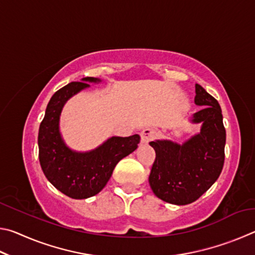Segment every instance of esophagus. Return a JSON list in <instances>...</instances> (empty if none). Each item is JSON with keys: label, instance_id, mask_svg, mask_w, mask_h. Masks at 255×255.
I'll return each mask as SVG.
<instances>
[{"label": "esophagus", "instance_id": "obj_1", "mask_svg": "<svg viewBox=\"0 0 255 255\" xmlns=\"http://www.w3.org/2000/svg\"><path fill=\"white\" fill-rule=\"evenodd\" d=\"M155 136H156V131L154 130L153 128H145L141 130L140 132V138H141V143L143 144H147L150 140L154 139Z\"/></svg>", "mask_w": 255, "mask_h": 255}]
</instances>
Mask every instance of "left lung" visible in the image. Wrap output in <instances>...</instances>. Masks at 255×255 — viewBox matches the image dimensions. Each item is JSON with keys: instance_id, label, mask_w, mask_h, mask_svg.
Returning a JSON list of instances; mask_svg holds the SVG:
<instances>
[{"instance_id": "8db88e82", "label": "left lung", "mask_w": 255, "mask_h": 255, "mask_svg": "<svg viewBox=\"0 0 255 255\" xmlns=\"http://www.w3.org/2000/svg\"><path fill=\"white\" fill-rule=\"evenodd\" d=\"M195 103L204 106L192 116L202 124L199 133L181 145L172 140H155L149 145L156 153L149 174L155 196L173 205H188L213 185L225 161L226 130L218 101L196 84Z\"/></svg>"}]
</instances>
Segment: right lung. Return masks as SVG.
I'll return each instance as SVG.
<instances>
[{"mask_svg":"<svg viewBox=\"0 0 255 255\" xmlns=\"http://www.w3.org/2000/svg\"><path fill=\"white\" fill-rule=\"evenodd\" d=\"M85 82L99 83L101 80L84 77L82 82H72L55 92L46 108L38 135L42 172L56 189L73 199H86L100 192L117 163L132 153L140 141L136 133L110 137L90 152H75L68 147L59 131L60 112L68 99L89 88Z\"/></svg>","mask_w":255,"mask_h":255,"instance_id":"right-lung-1","label":"right lung"}]
</instances>
